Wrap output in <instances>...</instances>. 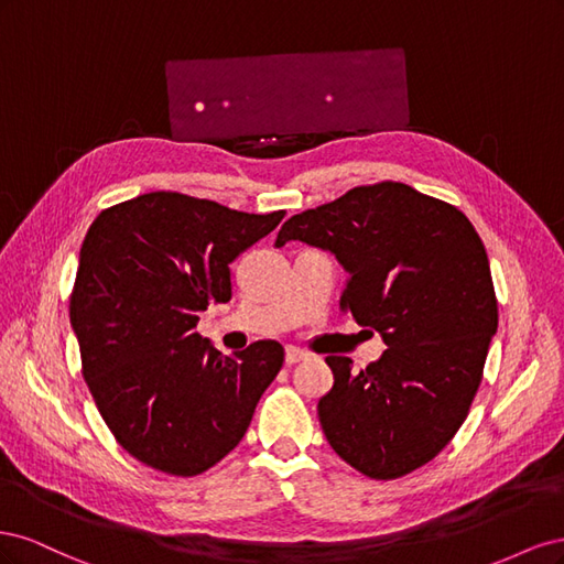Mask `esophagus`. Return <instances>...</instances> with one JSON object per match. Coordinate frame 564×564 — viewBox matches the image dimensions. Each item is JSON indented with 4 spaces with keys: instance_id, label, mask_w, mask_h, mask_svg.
Instances as JSON below:
<instances>
[{
    "instance_id": "esophagus-1",
    "label": "esophagus",
    "mask_w": 564,
    "mask_h": 564,
    "mask_svg": "<svg viewBox=\"0 0 564 564\" xmlns=\"http://www.w3.org/2000/svg\"><path fill=\"white\" fill-rule=\"evenodd\" d=\"M305 357H308V352L296 348V346H286V350H284V362H286L289 367L301 362V360H305Z\"/></svg>"
}]
</instances>
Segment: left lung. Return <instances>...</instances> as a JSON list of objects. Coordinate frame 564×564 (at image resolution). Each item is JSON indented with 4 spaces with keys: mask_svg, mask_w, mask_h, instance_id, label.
<instances>
[{
    "mask_svg": "<svg viewBox=\"0 0 564 564\" xmlns=\"http://www.w3.org/2000/svg\"><path fill=\"white\" fill-rule=\"evenodd\" d=\"M292 240L336 256L340 308L388 346L362 371L327 357L317 414L332 449L373 480L429 464L466 421L499 327L480 235L452 204L383 181L292 216L275 247Z\"/></svg>",
    "mask_w": 564,
    "mask_h": 564,
    "instance_id": "1",
    "label": "left lung"
}]
</instances>
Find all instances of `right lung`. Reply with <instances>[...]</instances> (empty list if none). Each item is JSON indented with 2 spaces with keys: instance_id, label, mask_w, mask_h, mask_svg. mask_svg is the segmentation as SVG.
I'll list each match as a JSON object with an SVG mask.
<instances>
[{
  "instance_id": "right-lung-1",
  "label": "right lung",
  "mask_w": 564,
  "mask_h": 564,
  "mask_svg": "<svg viewBox=\"0 0 564 564\" xmlns=\"http://www.w3.org/2000/svg\"><path fill=\"white\" fill-rule=\"evenodd\" d=\"M282 218L160 191L100 212L84 237L70 296L82 373L141 464L193 477L240 445L284 348L220 355L197 319L230 301V263Z\"/></svg>"
}]
</instances>
